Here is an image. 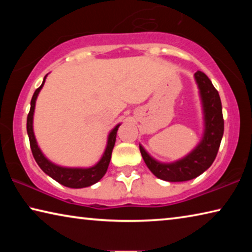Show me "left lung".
Segmentation results:
<instances>
[{
  "label": "left lung",
  "instance_id": "1",
  "mask_svg": "<svg viewBox=\"0 0 252 252\" xmlns=\"http://www.w3.org/2000/svg\"><path fill=\"white\" fill-rule=\"evenodd\" d=\"M203 110L204 130L201 141L189 155L171 163L157 161L140 144L144 162L149 170L161 180L169 182L188 181L199 177L215 161L223 135L222 105L218 91L210 79L201 71L194 73Z\"/></svg>",
  "mask_w": 252,
  "mask_h": 252
}]
</instances>
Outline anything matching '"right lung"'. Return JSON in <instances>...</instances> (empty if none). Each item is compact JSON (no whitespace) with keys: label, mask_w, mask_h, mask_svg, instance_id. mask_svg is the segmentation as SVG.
<instances>
[{"label":"right lung","mask_w":252,"mask_h":252,"mask_svg":"<svg viewBox=\"0 0 252 252\" xmlns=\"http://www.w3.org/2000/svg\"><path fill=\"white\" fill-rule=\"evenodd\" d=\"M48 74L44 76L43 82H42L41 87L37 88L31 100V109L28 114V121H27V131L30 140V146H31L32 155L35 159L36 163L42 169V171L48 174L55 181L61 183L62 186L67 188H73V189H80V188L90 187L94 185L97 181H100L108 170L111 155H112V150L116 143L117 132L119 126L121 125H117L108 135V142H106L105 150L103 152V156L101 157L100 161L96 164L90 168H66L61 167L51 162L48 158H46L43 153H42L41 149L37 146L35 135H34L33 131V116H34V109H35V102L37 99V95L43 88L45 79Z\"/></svg>","instance_id":"1"}]
</instances>
